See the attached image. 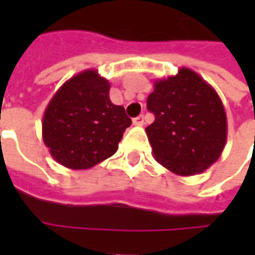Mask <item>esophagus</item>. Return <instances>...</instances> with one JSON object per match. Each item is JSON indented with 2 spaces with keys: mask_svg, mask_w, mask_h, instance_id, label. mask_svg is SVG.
Here are the masks:
<instances>
[{
  "mask_svg": "<svg viewBox=\"0 0 255 255\" xmlns=\"http://www.w3.org/2000/svg\"><path fill=\"white\" fill-rule=\"evenodd\" d=\"M132 123H133V126H143V124H144L143 115H140V116L135 117V119L132 120Z\"/></svg>",
  "mask_w": 255,
  "mask_h": 255,
  "instance_id": "34e87169",
  "label": "esophagus"
}]
</instances>
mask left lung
<instances>
[{
	"label": "left lung",
	"mask_w": 255,
	"mask_h": 255,
	"mask_svg": "<svg viewBox=\"0 0 255 255\" xmlns=\"http://www.w3.org/2000/svg\"><path fill=\"white\" fill-rule=\"evenodd\" d=\"M155 120L146 128L155 161L179 176L206 171L227 143V115L219 94L197 72L183 67L157 79L147 97Z\"/></svg>",
	"instance_id": "8db88e82"
}]
</instances>
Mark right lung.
<instances>
[{
  "mask_svg": "<svg viewBox=\"0 0 255 255\" xmlns=\"http://www.w3.org/2000/svg\"><path fill=\"white\" fill-rule=\"evenodd\" d=\"M111 83L86 69L56 91L42 120V138L54 160L69 169H89L115 154L131 119L112 104Z\"/></svg>",
  "mask_w": 255,
  "mask_h": 255,
  "instance_id": "1",
  "label": "right lung"
}]
</instances>
